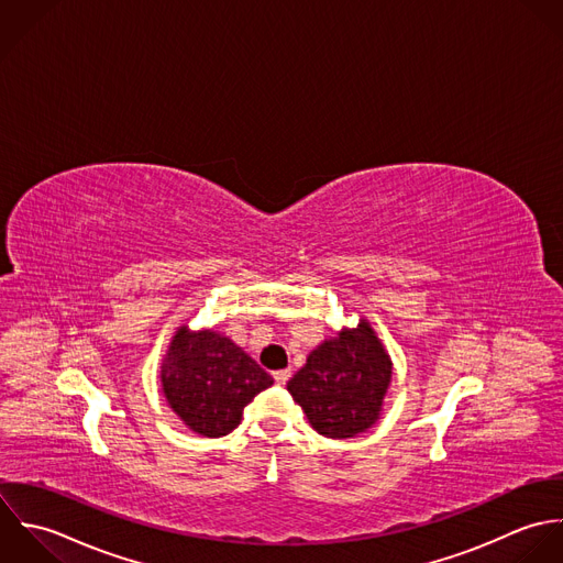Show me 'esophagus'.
Wrapping results in <instances>:
<instances>
[{"mask_svg":"<svg viewBox=\"0 0 563 563\" xmlns=\"http://www.w3.org/2000/svg\"><path fill=\"white\" fill-rule=\"evenodd\" d=\"M289 376H291V369H278V372H274V380H276L278 385H285V383L289 380Z\"/></svg>","mask_w":563,"mask_h":563,"instance_id":"esophagus-1","label":"esophagus"}]
</instances>
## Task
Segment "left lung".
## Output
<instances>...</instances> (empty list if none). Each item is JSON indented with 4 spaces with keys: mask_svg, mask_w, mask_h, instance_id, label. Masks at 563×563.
Returning a JSON list of instances; mask_svg holds the SVG:
<instances>
[{
    "mask_svg": "<svg viewBox=\"0 0 563 563\" xmlns=\"http://www.w3.org/2000/svg\"><path fill=\"white\" fill-rule=\"evenodd\" d=\"M389 380L391 356L361 318L354 329H341L311 350L287 389L320 435L347 440L380 420Z\"/></svg>",
    "mask_w": 563,
    "mask_h": 563,
    "instance_id": "obj_1",
    "label": "left lung"
}]
</instances>
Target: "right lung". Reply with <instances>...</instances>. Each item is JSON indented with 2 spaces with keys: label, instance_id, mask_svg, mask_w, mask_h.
Listing matches in <instances>:
<instances>
[{
  "label": "right lung",
  "instance_id": "obj_1",
  "mask_svg": "<svg viewBox=\"0 0 563 563\" xmlns=\"http://www.w3.org/2000/svg\"><path fill=\"white\" fill-rule=\"evenodd\" d=\"M274 378L218 331L178 327L161 363V387L172 411L202 438H222L241 422L252 398Z\"/></svg>",
  "mask_w": 563,
  "mask_h": 563
}]
</instances>
